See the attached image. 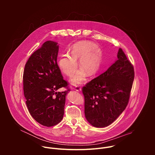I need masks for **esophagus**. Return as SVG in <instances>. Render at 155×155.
<instances>
[{
	"mask_svg": "<svg viewBox=\"0 0 155 155\" xmlns=\"http://www.w3.org/2000/svg\"><path fill=\"white\" fill-rule=\"evenodd\" d=\"M74 90H75V91H78V92H81V87H79V86H76Z\"/></svg>",
	"mask_w": 155,
	"mask_h": 155,
	"instance_id": "1",
	"label": "esophagus"
}]
</instances>
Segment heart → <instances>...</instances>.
<instances>
[{"label": "heart", "instance_id": "1", "mask_svg": "<svg viewBox=\"0 0 155 155\" xmlns=\"http://www.w3.org/2000/svg\"><path fill=\"white\" fill-rule=\"evenodd\" d=\"M70 54H63L58 60V65L60 70L68 77H72L77 71L78 61L79 70L71 80L74 85L83 83L86 74L93 76L99 71L102 62L101 51L97 48L96 44L87 41H81L72 47Z\"/></svg>", "mask_w": 155, "mask_h": 155}]
</instances>
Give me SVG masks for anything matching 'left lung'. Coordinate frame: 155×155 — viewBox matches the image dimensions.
<instances>
[{
    "label": "left lung",
    "mask_w": 155,
    "mask_h": 155,
    "mask_svg": "<svg viewBox=\"0 0 155 155\" xmlns=\"http://www.w3.org/2000/svg\"><path fill=\"white\" fill-rule=\"evenodd\" d=\"M118 59L83 87L84 115L96 127L112 124L126 108L134 78V68L121 48Z\"/></svg>",
    "instance_id": "obj_1"
}]
</instances>
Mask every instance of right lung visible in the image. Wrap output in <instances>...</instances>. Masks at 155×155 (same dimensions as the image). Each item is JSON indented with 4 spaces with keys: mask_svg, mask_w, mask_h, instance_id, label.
I'll return each mask as SVG.
<instances>
[{
    "mask_svg": "<svg viewBox=\"0 0 155 155\" xmlns=\"http://www.w3.org/2000/svg\"><path fill=\"white\" fill-rule=\"evenodd\" d=\"M59 45L48 40L30 56L23 73L26 103L33 118L40 124L51 127L61 121L64 114L67 87L57 64Z\"/></svg>",
    "mask_w": 155,
    "mask_h": 155,
    "instance_id": "right-lung-1",
    "label": "right lung"
}]
</instances>
